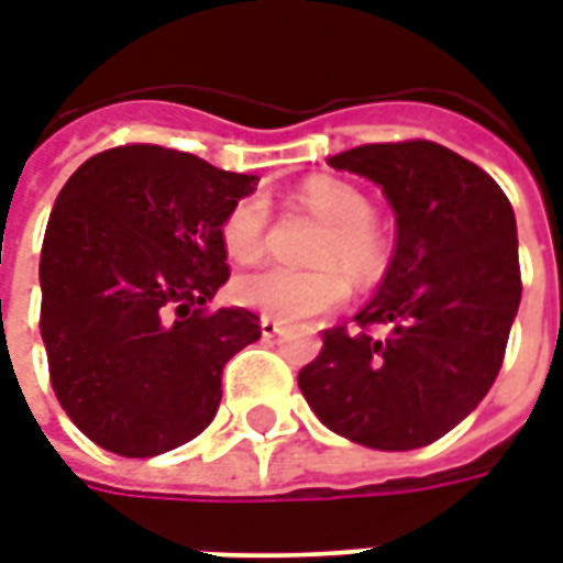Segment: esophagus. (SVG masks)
I'll return each instance as SVG.
<instances>
[{"label":"esophagus","instance_id":"1","mask_svg":"<svg viewBox=\"0 0 563 563\" xmlns=\"http://www.w3.org/2000/svg\"><path fill=\"white\" fill-rule=\"evenodd\" d=\"M258 325H262V334H265V338H277V334L283 331V322L274 317H262V322H258Z\"/></svg>","mask_w":563,"mask_h":563}]
</instances>
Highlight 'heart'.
I'll list each match as a JSON object with an SVG mask.
<instances>
[{"label": "heart", "mask_w": 563, "mask_h": 563, "mask_svg": "<svg viewBox=\"0 0 563 563\" xmlns=\"http://www.w3.org/2000/svg\"><path fill=\"white\" fill-rule=\"evenodd\" d=\"M301 201L329 222L331 232L319 246L317 258L329 268L292 271L283 265L250 271L234 280V298L265 317L307 319L346 301L350 277L334 265L350 268L355 277L371 280L383 268V241L374 232V208L355 186L334 177H313L301 189ZM268 229V205L262 196H246L222 220L220 238L234 262L262 256Z\"/></svg>", "instance_id": "heart-1"}]
</instances>
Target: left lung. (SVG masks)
<instances>
[{
    "label": "left lung",
    "instance_id": "obj_1",
    "mask_svg": "<svg viewBox=\"0 0 563 563\" xmlns=\"http://www.w3.org/2000/svg\"><path fill=\"white\" fill-rule=\"evenodd\" d=\"M331 168L383 186L395 256L358 331H322L298 374L319 422L353 443L407 452L476 410L504 365L521 301L516 213L488 174L434 141L365 144ZM383 324L387 334H366Z\"/></svg>",
    "mask_w": 563,
    "mask_h": 563
}]
</instances>
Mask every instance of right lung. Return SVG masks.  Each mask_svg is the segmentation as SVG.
Masks as SVG:
<instances>
[{
	"label": "right lung",
	"instance_id": "1",
	"mask_svg": "<svg viewBox=\"0 0 563 563\" xmlns=\"http://www.w3.org/2000/svg\"><path fill=\"white\" fill-rule=\"evenodd\" d=\"M253 174L126 144L68 177L42 244L51 386L96 446L150 459L217 416L222 367L262 338L244 307L208 310L229 280L220 229Z\"/></svg>",
	"mask_w": 563,
	"mask_h": 563
}]
</instances>
